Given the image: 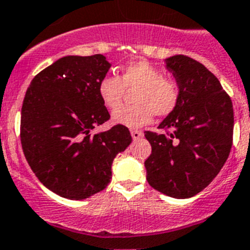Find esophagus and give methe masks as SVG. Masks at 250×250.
Instances as JSON below:
<instances>
[{
    "label": "esophagus",
    "mask_w": 250,
    "mask_h": 250,
    "mask_svg": "<svg viewBox=\"0 0 250 250\" xmlns=\"http://www.w3.org/2000/svg\"><path fill=\"white\" fill-rule=\"evenodd\" d=\"M131 137H133L134 140H138L143 137V133L140 130H131Z\"/></svg>",
    "instance_id": "obj_1"
}]
</instances>
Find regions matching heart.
Listing matches in <instances>:
<instances>
[{"instance_id": "heart-1", "label": "heart", "mask_w": 250, "mask_h": 250, "mask_svg": "<svg viewBox=\"0 0 250 250\" xmlns=\"http://www.w3.org/2000/svg\"><path fill=\"white\" fill-rule=\"evenodd\" d=\"M125 89H137L134 106L123 107L112 113V121L129 129H138L152 121L153 115L166 117L176 110L180 102V86L172 79L146 61L126 65L120 78L106 75L98 83V96L107 108L121 106Z\"/></svg>"}]
</instances>
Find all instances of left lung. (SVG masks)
<instances>
[{"instance_id":"1","label":"left lung","mask_w":250,"mask_h":250,"mask_svg":"<svg viewBox=\"0 0 250 250\" xmlns=\"http://www.w3.org/2000/svg\"><path fill=\"white\" fill-rule=\"evenodd\" d=\"M165 62L180 86V102L160 124L165 133L144 131L152 146L144 166L150 187L184 199L208 187L228 160L234 110L221 83L201 62L184 55Z\"/></svg>"}]
</instances>
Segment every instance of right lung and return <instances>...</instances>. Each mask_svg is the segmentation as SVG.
Masks as SVG:
<instances>
[{
  "label": "right lung",
  "mask_w": 250,
  "mask_h": 250,
  "mask_svg": "<svg viewBox=\"0 0 250 250\" xmlns=\"http://www.w3.org/2000/svg\"><path fill=\"white\" fill-rule=\"evenodd\" d=\"M111 67L103 55L66 56L34 76L21 107L24 156L39 181L67 199H85L110 184L113 158L131 135L115 125L92 135L110 119L98 83Z\"/></svg>",
  "instance_id": "right-lung-1"
}]
</instances>
